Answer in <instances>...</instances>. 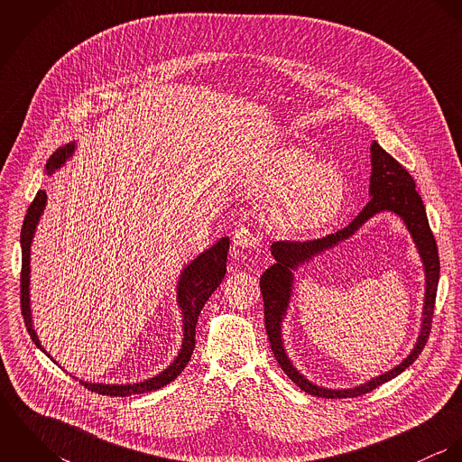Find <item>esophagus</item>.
Instances as JSON below:
<instances>
[{
    "label": "esophagus",
    "instance_id": "1",
    "mask_svg": "<svg viewBox=\"0 0 462 462\" xmlns=\"http://www.w3.org/2000/svg\"><path fill=\"white\" fill-rule=\"evenodd\" d=\"M233 244L238 249H258L260 236L254 235L253 231H249L247 227H240V229H236V233L233 236Z\"/></svg>",
    "mask_w": 462,
    "mask_h": 462
}]
</instances>
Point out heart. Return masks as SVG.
<instances>
[{
    "mask_svg": "<svg viewBox=\"0 0 462 462\" xmlns=\"http://www.w3.org/2000/svg\"><path fill=\"white\" fill-rule=\"evenodd\" d=\"M254 187L273 196L272 220L288 233L322 227L341 209L346 189L341 174L306 149L277 151L253 178Z\"/></svg>",
    "mask_w": 462,
    "mask_h": 462,
    "instance_id": "1",
    "label": "heart"
}]
</instances>
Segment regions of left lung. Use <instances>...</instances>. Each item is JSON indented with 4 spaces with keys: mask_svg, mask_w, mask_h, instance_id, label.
Segmentation results:
<instances>
[{
    "mask_svg": "<svg viewBox=\"0 0 462 462\" xmlns=\"http://www.w3.org/2000/svg\"><path fill=\"white\" fill-rule=\"evenodd\" d=\"M372 176H370V202L361 209V213L343 229L328 235L319 240H306V242H273L270 251L275 263L266 268L260 279V288L263 295L264 328L270 339V346L273 357L277 359L279 366L284 374L306 393L322 398H350L361 396L374 392L377 386L395 379L405 368H409L418 356L421 354L432 326L434 304H436V291L439 282V254L434 235L429 226V218L425 213L423 200L416 192L414 180L411 174L396 162L392 154H388L377 142L372 143ZM381 210L396 212L410 229L420 257L424 262L426 270V302L424 303V319L422 329L411 354L395 369L390 373L348 391H328L310 383L296 369L285 356L282 346V333L280 326L285 314L289 299L291 298V286L292 285V270L299 263H307L315 255L328 250L339 241L349 237L368 217Z\"/></svg>",
    "mask_w": 462,
    "mask_h": 462,
    "instance_id": "8db88e82",
    "label": "left lung"
}]
</instances>
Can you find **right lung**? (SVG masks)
Instances as JSON below:
<instances>
[{"label":"right lung","mask_w":462,"mask_h":462,"mask_svg":"<svg viewBox=\"0 0 462 462\" xmlns=\"http://www.w3.org/2000/svg\"><path fill=\"white\" fill-rule=\"evenodd\" d=\"M74 152V143H67L64 147L57 149L51 158L46 163V174L51 176L57 169H60L66 163L67 158H70ZM48 196L44 190H39L33 202L30 204L23 229H21V251H23V260H21V311L24 319V326L28 329V334L32 341L42 350L44 346L41 345L37 332L33 329L32 322V310H30V247L32 240L35 235V227L39 224L41 215L44 213ZM227 251H229V238L224 236L220 238L213 247L199 254L198 258L190 264H187L180 275L178 281V304L181 308L183 315V343L178 357L167 366L162 374L143 381V383H134V384H96V383H83L85 388H88L94 393L99 395L110 396H130L147 393L160 390L172 383L189 365L194 346H196V326H198L199 313L204 306V302L209 299V295L217 290V286L222 282L224 273H226V262H227ZM48 354V352H46ZM50 356V354H48Z\"/></svg>","instance_id":"add662e5"}]
</instances>
